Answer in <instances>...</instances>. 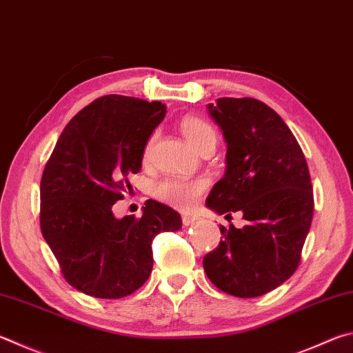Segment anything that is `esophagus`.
Returning <instances> with one entry per match:
<instances>
[{
	"mask_svg": "<svg viewBox=\"0 0 353 353\" xmlns=\"http://www.w3.org/2000/svg\"><path fill=\"white\" fill-rule=\"evenodd\" d=\"M196 221H197L196 216H190V214H183V216H182V222H183L185 227L193 225V223H194Z\"/></svg>",
	"mask_w": 353,
	"mask_h": 353,
	"instance_id": "esophagus-1",
	"label": "esophagus"
}]
</instances>
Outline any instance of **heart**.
<instances>
[{
    "instance_id": "b5f03b06",
    "label": "heart",
    "mask_w": 353,
    "mask_h": 353,
    "mask_svg": "<svg viewBox=\"0 0 353 353\" xmlns=\"http://www.w3.org/2000/svg\"><path fill=\"white\" fill-rule=\"evenodd\" d=\"M181 131L183 134V137L188 140V143L193 146L197 152L208 148V146L216 148L217 136L214 128L211 126L208 121L199 117H193V115H188V117H185L181 121ZM152 143H154V137H151L145 146V159L150 156ZM205 188H207V182L202 181V179H197V181L165 179V181L159 182L154 187V196L159 201L166 202L174 208L190 210L194 207Z\"/></svg>"
}]
</instances>
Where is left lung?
<instances>
[{"mask_svg": "<svg viewBox=\"0 0 353 353\" xmlns=\"http://www.w3.org/2000/svg\"><path fill=\"white\" fill-rule=\"evenodd\" d=\"M227 143L225 174L205 205L247 225H221L222 239L203 258L219 290L254 298L279 287L299 265L313 217V191L296 139L270 106L256 99H217L207 106Z\"/></svg>", "mask_w": 353, "mask_h": 353, "instance_id": "obj_1", "label": "left lung"}]
</instances>
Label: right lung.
<instances>
[{
    "label": "right lung",
    "instance_id": "right-lung-1",
    "mask_svg": "<svg viewBox=\"0 0 353 353\" xmlns=\"http://www.w3.org/2000/svg\"><path fill=\"white\" fill-rule=\"evenodd\" d=\"M166 114L160 101L125 95L94 100L69 121L44 166L40 227L63 276L94 298L119 299L142 287L152 264L151 242L177 232L181 214L146 201L140 219H117L112 205L132 190L146 142Z\"/></svg>",
    "mask_w": 353,
    "mask_h": 353
}]
</instances>
